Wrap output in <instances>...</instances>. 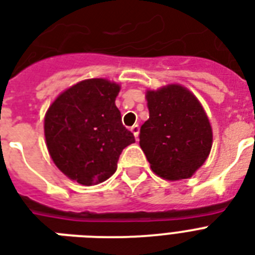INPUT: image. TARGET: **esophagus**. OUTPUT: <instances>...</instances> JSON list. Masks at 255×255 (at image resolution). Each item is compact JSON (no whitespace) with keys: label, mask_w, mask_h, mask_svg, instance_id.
<instances>
[{"label":"esophagus","mask_w":255,"mask_h":255,"mask_svg":"<svg viewBox=\"0 0 255 255\" xmlns=\"http://www.w3.org/2000/svg\"><path fill=\"white\" fill-rule=\"evenodd\" d=\"M131 132H132V133H133V135H135L136 139H137V136H139V132H140L139 126H137V124H135V126H132V127H131Z\"/></svg>","instance_id":"34e87169"}]
</instances>
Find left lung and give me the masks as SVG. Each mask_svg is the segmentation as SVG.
<instances>
[{
	"label": "left lung",
	"mask_w": 255,
	"mask_h": 255,
	"mask_svg": "<svg viewBox=\"0 0 255 255\" xmlns=\"http://www.w3.org/2000/svg\"><path fill=\"white\" fill-rule=\"evenodd\" d=\"M149 119L140 128V147L152 170L165 180L189 178L205 163L213 133L197 98L169 85L147 91Z\"/></svg>",
	"instance_id": "8db88e82"
}]
</instances>
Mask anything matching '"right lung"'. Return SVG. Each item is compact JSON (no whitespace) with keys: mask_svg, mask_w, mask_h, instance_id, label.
<instances>
[{"mask_svg":"<svg viewBox=\"0 0 255 255\" xmlns=\"http://www.w3.org/2000/svg\"><path fill=\"white\" fill-rule=\"evenodd\" d=\"M119 91L120 86L107 79H86L62 92L46 112L50 156L67 177L82 185L111 177L122 151L135 143L115 106Z\"/></svg>","mask_w":255,"mask_h":255,"instance_id":"right-lung-1","label":"right lung"}]
</instances>
